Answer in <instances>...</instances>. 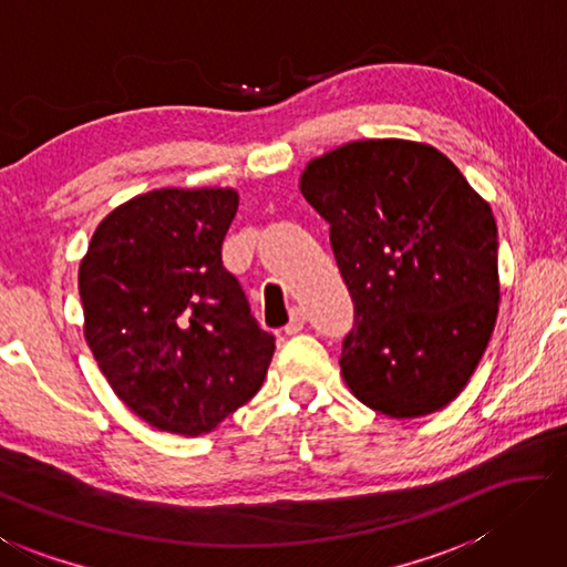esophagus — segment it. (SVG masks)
Here are the masks:
<instances>
[{"label":"esophagus","mask_w":567,"mask_h":567,"mask_svg":"<svg viewBox=\"0 0 567 567\" xmlns=\"http://www.w3.org/2000/svg\"><path fill=\"white\" fill-rule=\"evenodd\" d=\"M305 322H307V315H305L302 307H292V312H290V322H287V327H285V334H297V332H302Z\"/></svg>","instance_id":"34e87169"}]
</instances>
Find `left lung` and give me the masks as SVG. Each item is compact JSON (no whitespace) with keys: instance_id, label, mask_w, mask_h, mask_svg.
I'll list each match as a JSON object with an SVG mask.
<instances>
[{"instance_id":"left-lung-1","label":"left lung","mask_w":567,"mask_h":567,"mask_svg":"<svg viewBox=\"0 0 567 567\" xmlns=\"http://www.w3.org/2000/svg\"><path fill=\"white\" fill-rule=\"evenodd\" d=\"M305 200L354 302L342 377L391 419L434 414L478 367L496 324L498 230L491 205L429 143L352 141L307 163Z\"/></svg>"}]
</instances>
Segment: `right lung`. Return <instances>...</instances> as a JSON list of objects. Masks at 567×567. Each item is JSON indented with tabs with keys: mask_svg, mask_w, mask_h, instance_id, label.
I'll use <instances>...</instances> for the list:
<instances>
[{
	"mask_svg": "<svg viewBox=\"0 0 567 567\" xmlns=\"http://www.w3.org/2000/svg\"><path fill=\"white\" fill-rule=\"evenodd\" d=\"M233 188H158L99 223L79 267L84 337L111 389L158 431L208 434L257 394L275 337L223 267Z\"/></svg>",
	"mask_w": 567,
	"mask_h": 567,
	"instance_id": "1",
	"label": "right lung"
}]
</instances>
